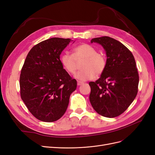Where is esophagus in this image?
<instances>
[{
    "mask_svg": "<svg viewBox=\"0 0 155 155\" xmlns=\"http://www.w3.org/2000/svg\"><path fill=\"white\" fill-rule=\"evenodd\" d=\"M82 84H83V82H82L78 81V82H77V85H78V86H81Z\"/></svg>",
    "mask_w": 155,
    "mask_h": 155,
    "instance_id": "34e87169",
    "label": "esophagus"
}]
</instances>
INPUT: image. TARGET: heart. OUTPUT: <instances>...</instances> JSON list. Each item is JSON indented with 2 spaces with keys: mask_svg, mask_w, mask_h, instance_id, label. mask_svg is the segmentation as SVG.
Instances as JSON below:
<instances>
[{
  "mask_svg": "<svg viewBox=\"0 0 155 155\" xmlns=\"http://www.w3.org/2000/svg\"><path fill=\"white\" fill-rule=\"evenodd\" d=\"M83 60L81 70L75 74L74 77L79 81H86L94 78L95 75L102 74L107 68V58L103 53L98 52L95 48L86 43L77 46L71 54L65 51L60 56V61L68 73L73 74L76 72L77 62Z\"/></svg>",
  "mask_w": 155,
  "mask_h": 155,
  "instance_id": "b5f03b06",
  "label": "heart"
}]
</instances>
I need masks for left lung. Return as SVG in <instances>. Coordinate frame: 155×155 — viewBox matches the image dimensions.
<instances>
[{"mask_svg": "<svg viewBox=\"0 0 155 155\" xmlns=\"http://www.w3.org/2000/svg\"><path fill=\"white\" fill-rule=\"evenodd\" d=\"M101 44L107 53V64L95 82H90V101L92 107L106 117L122 114L138 94L139 74L133 54L114 38L102 36L91 39Z\"/></svg>", "mask_w": 155, "mask_h": 155, "instance_id": "1", "label": "left lung"}]
</instances>
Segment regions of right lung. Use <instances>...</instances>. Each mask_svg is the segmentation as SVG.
Returning a JSON list of instances; mask_svg holds the SVG:
<instances>
[{"mask_svg": "<svg viewBox=\"0 0 155 155\" xmlns=\"http://www.w3.org/2000/svg\"><path fill=\"white\" fill-rule=\"evenodd\" d=\"M70 39L52 38L34 45L21 69V99L29 112L45 122L56 121L68 108L77 81L64 69L60 55Z\"/></svg>", "mask_w": 155, "mask_h": 155, "instance_id": "obj_1", "label": "right lung"}]
</instances>
